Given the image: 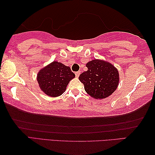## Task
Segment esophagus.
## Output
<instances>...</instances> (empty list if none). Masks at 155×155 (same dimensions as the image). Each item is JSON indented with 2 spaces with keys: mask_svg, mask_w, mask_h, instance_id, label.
<instances>
[{
  "mask_svg": "<svg viewBox=\"0 0 155 155\" xmlns=\"http://www.w3.org/2000/svg\"><path fill=\"white\" fill-rule=\"evenodd\" d=\"M75 77H76V78H78V77H79L80 74V71H77V72H75Z\"/></svg>",
  "mask_w": 155,
  "mask_h": 155,
  "instance_id": "obj_1",
  "label": "esophagus"
}]
</instances>
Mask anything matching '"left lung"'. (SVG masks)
I'll return each instance as SVG.
<instances>
[{
  "label": "left lung",
  "instance_id": "left-lung-1",
  "mask_svg": "<svg viewBox=\"0 0 155 155\" xmlns=\"http://www.w3.org/2000/svg\"><path fill=\"white\" fill-rule=\"evenodd\" d=\"M88 70L81 73L79 80L88 95L95 99L110 96L117 88L119 73L110 63L93 60L87 64Z\"/></svg>",
  "mask_w": 155,
  "mask_h": 155
}]
</instances>
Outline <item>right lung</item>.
I'll use <instances>...</instances> for the list:
<instances>
[{
    "mask_svg": "<svg viewBox=\"0 0 155 155\" xmlns=\"http://www.w3.org/2000/svg\"><path fill=\"white\" fill-rule=\"evenodd\" d=\"M75 76L69 67L54 61L40 71L37 80L45 94L57 97L64 92L69 81Z\"/></svg>",
    "mask_w": 155,
    "mask_h": 155,
    "instance_id": "1",
    "label": "right lung"
}]
</instances>
